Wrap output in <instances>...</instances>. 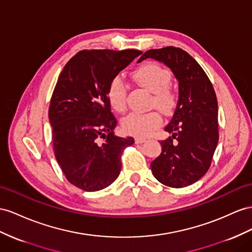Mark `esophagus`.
<instances>
[{"instance_id": "esophagus-1", "label": "esophagus", "mask_w": 252, "mask_h": 252, "mask_svg": "<svg viewBox=\"0 0 252 252\" xmlns=\"http://www.w3.org/2000/svg\"><path fill=\"white\" fill-rule=\"evenodd\" d=\"M146 139L145 138H141V137H135V143L136 144H143V143H146Z\"/></svg>"}]
</instances>
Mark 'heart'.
Returning a JSON list of instances; mask_svg holds the SVG:
<instances>
[{
    "instance_id": "obj_1",
    "label": "heart",
    "mask_w": 252,
    "mask_h": 252,
    "mask_svg": "<svg viewBox=\"0 0 252 252\" xmlns=\"http://www.w3.org/2000/svg\"><path fill=\"white\" fill-rule=\"evenodd\" d=\"M132 79L139 86L152 93L150 103L160 112L169 114L177 104V93L170 85V71L157 63L148 62L140 64L132 72ZM109 105L117 113L126 109V88L119 76L109 82L106 90ZM163 118L157 111L148 113H132L122 120V128L137 137L150 136L160 126Z\"/></svg>"
}]
</instances>
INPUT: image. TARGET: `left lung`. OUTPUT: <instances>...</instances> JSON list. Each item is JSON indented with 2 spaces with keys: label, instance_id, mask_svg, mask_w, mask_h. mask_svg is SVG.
<instances>
[{
  "label": "left lung",
  "instance_id": "1",
  "mask_svg": "<svg viewBox=\"0 0 252 252\" xmlns=\"http://www.w3.org/2000/svg\"><path fill=\"white\" fill-rule=\"evenodd\" d=\"M164 63L179 81V101L165 131L171 134L160 141L162 153L151 163L153 176L169 188H185L209 170L218 143V104L215 90L201 66L176 47L153 49L146 59Z\"/></svg>",
  "mask_w": 252,
  "mask_h": 252
}]
</instances>
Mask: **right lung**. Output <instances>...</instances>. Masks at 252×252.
<instances>
[{
    "label": "right lung",
    "mask_w": 252,
    "mask_h": 252,
    "mask_svg": "<svg viewBox=\"0 0 252 252\" xmlns=\"http://www.w3.org/2000/svg\"><path fill=\"white\" fill-rule=\"evenodd\" d=\"M138 50H83L61 72L49 107L53 149L68 181L85 191L107 188L118 178L121 154L133 137L115 135L117 119L106 90Z\"/></svg>",
    "instance_id": "obj_1"
}]
</instances>
